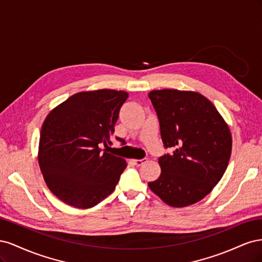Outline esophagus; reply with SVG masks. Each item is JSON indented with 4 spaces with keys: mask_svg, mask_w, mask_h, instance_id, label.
<instances>
[{
    "mask_svg": "<svg viewBox=\"0 0 262 262\" xmlns=\"http://www.w3.org/2000/svg\"><path fill=\"white\" fill-rule=\"evenodd\" d=\"M147 162V158H142V160H132V163L136 166H141Z\"/></svg>",
    "mask_w": 262,
    "mask_h": 262,
    "instance_id": "esophagus-1",
    "label": "esophagus"
}]
</instances>
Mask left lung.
Instances as JSON below:
<instances>
[{"label": "left lung", "instance_id": "1", "mask_svg": "<svg viewBox=\"0 0 262 262\" xmlns=\"http://www.w3.org/2000/svg\"><path fill=\"white\" fill-rule=\"evenodd\" d=\"M160 120L165 147L171 154L158 158L162 172L148 182L152 191L173 208L194 204L223 177L232 153V134L212 102L191 91L148 93Z\"/></svg>", "mask_w": 262, "mask_h": 262}]
</instances>
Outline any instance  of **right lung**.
<instances>
[{
	"instance_id": "1",
	"label": "right lung",
	"mask_w": 262,
	"mask_h": 262,
	"mask_svg": "<svg viewBox=\"0 0 262 262\" xmlns=\"http://www.w3.org/2000/svg\"><path fill=\"white\" fill-rule=\"evenodd\" d=\"M128 96L106 89L80 92L45 119L38 162L47 186L62 202L89 209L115 190L126 162L100 145L112 143L119 110Z\"/></svg>"
}]
</instances>
